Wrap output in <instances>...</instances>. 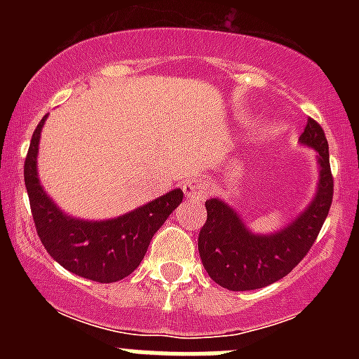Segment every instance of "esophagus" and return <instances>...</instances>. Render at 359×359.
<instances>
[{
  "instance_id": "obj_1",
  "label": "esophagus",
  "mask_w": 359,
  "mask_h": 359,
  "mask_svg": "<svg viewBox=\"0 0 359 359\" xmlns=\"http://www.w3.org/2000/svg\"><path fill=\"white\" fill-rule=\"evenodd\" d=\"M183 192L190 201H205V198L208 196V183L199 176L189 177L183 185Z\"/></svg>"
}]
</instances>
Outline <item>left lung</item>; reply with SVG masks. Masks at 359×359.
Here are the masks:
<instances>
[{
    "label": "left lung",
    "instance_id": "obj_1",
    "mask_svg": "<svg viewBox=\"0 0 359 359\" xmlns=\"http://www.w3.org/2000/svg\"><path fill=\"white\" fill-rule=\"evenodd\" d=\"M298 142L316 151L318 185L304 212L273 233H253L241 215L219 198L207 199V223L199 231L198 250L212 280L230 291L269 286L302 261L318 237L332 203L329 144L320 123L309 118Z\"/></svg>",
    "mask_w": 359,
    "mask_h": 359
}]
</instances>
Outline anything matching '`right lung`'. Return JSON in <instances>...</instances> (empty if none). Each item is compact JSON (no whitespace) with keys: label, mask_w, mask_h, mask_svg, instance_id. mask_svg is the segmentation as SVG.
Here are the masks:
<instances>
[{"label":"right lung","mask_w":359,"mask_h":359,"mask_svg":"<svg viewBox=\"0 0 359 359\" xmlns=\"http://www.w3.org/2000/svg\"><path fill=\"white\" fill-rule=\"evenodd\" d=\"M46 116L32 135L25 160V185L37 236L50 257L72 273L100 284L122 280L140 266L154 233L183 201L182 189L104 221L65 214L46 194L37 174V152Z\"/></svg>","instance_id":"right-lung-1"}]
</instances>
